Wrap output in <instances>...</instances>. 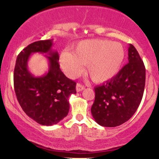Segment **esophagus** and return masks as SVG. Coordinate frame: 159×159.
I'll use <instances>...</instances> for the list:
<instances>
[{"instance_id":"1","label":"esophagus","mask_w":159,"mask_h":159,"mask_svg":"<svg viewBox=\"0 0 159 159\" xmlns=\"http://www.w3.org/2000/svg\"><path fill=\"white\" fill-rule=\"evenodd\" d=\"M84 88L85 87L83 84H81L78 83L77 85H76V90H77L78 92H80V91L83 90Z\"/></svg>"}]
</instances>
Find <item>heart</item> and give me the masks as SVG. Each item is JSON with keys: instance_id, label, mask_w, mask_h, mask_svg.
<instances>
[{"instance_id": "obj_1", "label": "heart", "mask_w": 159, "mask_h": 159, "mask_svg": "<svg viewBox=\"0 0 159 159\" xmlns=\"http://www.w3.org/2000/svg\"><path fill=\"white\" fill-rule=\"evenodd\" d=\"M125 57V48L121 43L106 39H87L78 43L72 53H62L60 62L69 77H77L82 72V65H86V72L91 79L101 83L118 73Z\"/></svg>"}]
</instances>
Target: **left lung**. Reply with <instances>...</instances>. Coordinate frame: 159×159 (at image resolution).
<instances>
[{
	"label": "left lung",
	"mask_w": 159,
	"mask_h": 159,
	"mask_svg": "<svg viewBox=\"0 0 159 159\" xmlns=\"http://www.w3.org/2000/svg\"><path fill=\"white\" fill-rule=\"evenodd\" d=\"M129 63L114 78L94 88L91 113L98 124L116 127L134 115L143 98L146 81L143 62L134 45L129 48Z\"/></svg>",
	"instance_id": "1"
}]
</instances>
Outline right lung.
Here are the masks:
<instances>
[{
  "instance_id": "right-lung-1",
  "label": "right lung",
  "mask_w": 159,
  "mask_h": 159,
  "mask_svg": "<svg viewBox=\"0 0 159 159\" xmlns=\"http://www.w3.org/2000/svg\"><path fill=\"white\" fill-rule=\"evenodd\" d=\"M53 39L40 40L28 45L19 53L14 69V89L18 102L27 116L43 125H52L67 116L69 97L76 93V83L60 69L59 54L52 50ZM46 52L49 61L48 74L35 77L27 69L33 52Z\"/></svg>"
}]
</instances>
